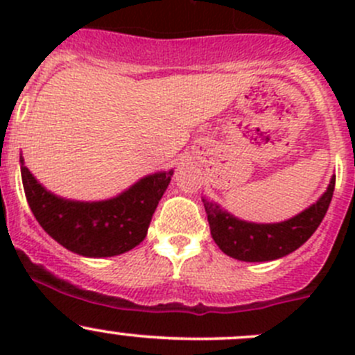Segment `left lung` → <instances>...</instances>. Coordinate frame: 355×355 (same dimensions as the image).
Here are the masks:
<instances>
[{"label": "left lung", "instance_id": "left-lung-1", "mask_svg": "<svg viewBox=\"0 0 355 355\" xmlns=\"http://www.w3.org/2000/svg\"><path fill=\"white\" fill-rule=\"evenodd\" d=\"M333 191L335 178L313 206L282 223H250L239 220L207 199H202V202L216 245L234 259L263 263L293 252L316 232L330 206Z\"/></svg>", "mask_w": 355, "mask_h": 355}]
</instances>
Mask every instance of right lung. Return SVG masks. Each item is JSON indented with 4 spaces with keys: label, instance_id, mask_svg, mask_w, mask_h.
I'll return each mask as SVG.
<instances>
[{
    "label": "right lung",
    "instance_id": "add662e5",
    "mask_svg": "<svg viewBox=\"0 0 355 355\" xmlns=\"http://www.w3.org/2000/svg\"><path fill=\"white\" fill-rule=\"evenodd\" d=\"M22 184L31 211L58 244L85 257H111L141 244L173 170L141 178L128 191L98 202L68 200L46 191L24 164Z\"/></svg>",
    "mask_w": 355,
    "mask_h": 355
}]
</instances>
